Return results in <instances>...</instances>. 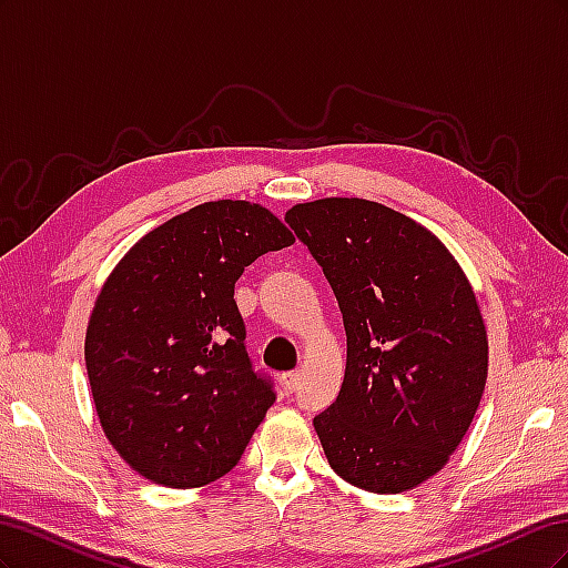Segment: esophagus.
<instances>
[{"label":"esophagus","mask_w":568,"mask_h":568,"mask_svg":"<svg viewBox=\"0 0 568 568\" xmlns=\"http://www.w3.org/2000/svg\"><path fill=\"white\" fill-rule=\"evenodd\" d=\"M301 372H286V374H282V384H284V388L288 390V393H294L298 386H301Z\"/></svg>","instance_id":"1"}]
</instances>
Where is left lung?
Masks as SVG:
<instances>
[{"label": "left lung", "instance_id": "obj_1", "mask_svg": "<svg viewBox=\"0 0 568 568\" xmlns=\"http://www.w3.org/2000/svg\"><path fill=\"white\" fill-rule=\"evenodd\" d=\"M284 220L346 326L341 390L313 419L329 467L379 495L422 486L467 436L488 379L471 282L432 230L376 201L317 199Z\"/></svg>", "mask_w": 568, "mask_h": 568}]
</instances>
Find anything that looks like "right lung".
Returning a JSON list of instances; mask_svg holds the SVG:
<instances>
[{
    "instance_id": "1",
    "label": "right lung",
    "mask_w": 568,
    "mask_h": 568,
    "mask_svg": "<svg viewBox=\"0 0 568 568\" xmlns=\"http://www.w3.org/2000/svg\"><path fill=\"white\" fill-rule=\"evenodd\" d=\"M296 239L265 205L209 201L136 242L101 286L84 365L101 432L165 488H201L242 459L274 393L248 363L234 284Z\"/></svg>"
}]
</instances>
